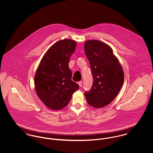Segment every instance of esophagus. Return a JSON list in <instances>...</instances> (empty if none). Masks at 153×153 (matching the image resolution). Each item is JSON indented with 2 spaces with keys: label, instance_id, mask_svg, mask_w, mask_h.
I'll return each instance as SVG.
<instances>
[{
  "label": "esophagus",
  "instance_id": "1",
  "mask_svg": "<svg viewBox=\"0 0 153 153\" xmlns=\"http://www.w3.org/2000/svg\"><path fill=\"white\" fill-rule=\"evenodd\" d=\"M78 85H79V87H81L82 84V81H79V82H78Z\"/></svg>",
  "mask_w": 153,
  "mask_h": 153
}]
</instances>
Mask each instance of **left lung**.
<instances>
[{
  "mask_svg": "<svg viewBox=\"0 0 153 153\" xmlns=\"http://www.w3.org/2000/svg\"><path fill=\"white\" fill-rule=\"evenodd\" d=\"M84 49L94 79L85 96L89 105L100 108L109 104L120 92L124 79L123 69L108 45L89 40Z\"/></svg>",
  "mask_w": 153,
  "mask_h": 153,
  "instance_id": "1",
  "label": "left lung"
}]
</instances>
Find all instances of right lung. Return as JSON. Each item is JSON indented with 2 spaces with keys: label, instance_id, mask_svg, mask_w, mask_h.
Masks as SVG:
<instances>
[{
  "label": "right lung",
  "instance_id": "add662e5",
  "mask_svg": "<svg viewBox=\"0 0 153 153\" xmlns=\"http://www.w3.org/2000/svg\"><path fill=\"white\" fill-rule=\"evenodd\" d=\"M76 46L75 41L65 39L51 46L42 57L34 80L37 95L49 108L65 107L79 85L72 81L68 63Z\"/></svg>",
  "mask_w": 153,
  "mask_h": 153
}]
</instances>
